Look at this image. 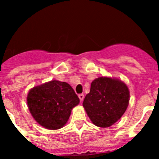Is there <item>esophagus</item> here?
<instances>
[{
    "instance_id": "obj_1",
    "label": "esophagus",
    "mask_w": 159,
    "mask_h": 159,
    "mask_svg": "<svg viewBox=\"0 0 159 159\" xmlns=\"http://www.w3.org/2000/svg\"><path fill=\"white\" fill-rule=\"evenodd\" d=\"M78 98H79L80 101H81V102H82L83 99H84V94H78Z\"/></svg>"
}]
</instances>
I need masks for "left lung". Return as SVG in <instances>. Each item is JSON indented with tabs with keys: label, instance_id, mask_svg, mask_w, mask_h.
<instances>
[{
	"label": "left lung",
	"instance_id": "1",
	"mask_svg": "<svg viewBox=\"0 0 159 159\" xmlns=\"http://www.w3.org/2000/svg\"><path fill=\"white\" fill-rule=\"evenodd\" d=\"M129 96V89L122 81L101 77L91 82L83 106L95 125L110 127L125 112Z\"/></svg>",
	"mask_w": 159,
	"mask_h": 159
}]
</instances>
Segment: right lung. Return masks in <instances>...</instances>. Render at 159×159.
Instances as JSON below:
<instances>
[{
  "instance_id": "right-lung-1",
  "label": "right lung",
  "mask_w": 159,
  "mask_h": 159,
  "mask_svg": "<svg viewBox=\"0 0 159 159\" xmlns=\"http://www.w3.org/2000/svg\"><path fill=\"white\" fill-rule=\"evenodd\" d=\"M27 102L32 116L41 126L56 130L66 124L80 100L69 84L54 80L33 88Z\"/></svg>"
}]
</instances>
